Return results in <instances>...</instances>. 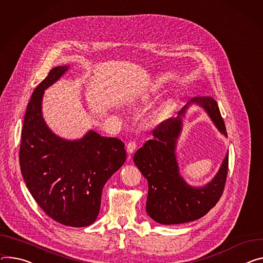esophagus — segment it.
Instances as JSON below:
<instances>
[{"label": "esophagus", "mask_w": 263, "mask_h": 263, "mask_svg": "<svg viewBox=\"0 0 263 263\" xmlns=\"http://www.w3.org/2000/svg\"><path fill=\"white\" fill-rule=\"evenodd\" d=\"M137 149V144L135 141H130L129 144L127 145V151H128V153H133L135 150Z\"/></svg>", "instance_id": "esophagus-1"}]
</instances>
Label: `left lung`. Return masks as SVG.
Wrapping results in <instances>:
<instances>
[{
  "instance_id": "8db88e82",
  "label": "left lung",
  "mask_w": 263,
  "mask_h": 263,
  "mask_svg": "<svg viewBox=\"0 0 263 263\" xmlns=\"http://www.w3.org/2000/svg\"><path fill=\"white\" fill-rule=\"evenodd\" d=\"M191 102L203 107L219 131L228 135L216 101L211 97H196ZM185 108L178 112L177 117L157 125L152 130L154 137L147 140L133 157L134 163L148 180L147 213L161 224H179L201 218L216 205L226 186L229 153L218 174L203 187L189 186L179 176L174 150Z\"/></svg>"
}]
</instances>
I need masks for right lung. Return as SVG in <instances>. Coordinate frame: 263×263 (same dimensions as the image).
<instances>
[{"label": "right lung", "mask_w": 263, "mask_h": 263, "mask_svg": "<svg viewBox=\"0 0 263 263\" xmlns=\"http://www.w3.org/2000/svg\"><path fill=\"white\" fill-rule=\"evenodd\" d=\"M68 69L55 67L34 89L28 103L20 146L22 176L40 208L64 226L92 224L100 213L102 191L124 164V142L90 131L69 141L46 126L41 110L43 93Z\"/></svg>", "instance_id": "add662e5"}]
</instances>
